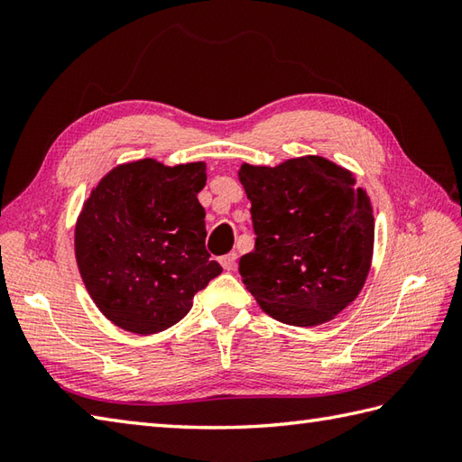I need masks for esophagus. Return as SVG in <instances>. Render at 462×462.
Segmentation results:
<instances>
[{
	"label": "esophagus",
	"mask_w": 462,
	"mask_h": 462,
	"mask_svg": "<svg viewBox=\"0 0 462 462\" xmlns=\"http://www.w3.org/2000/svg\"><path fill=\"white\" fill-rule=\"evenodd\" d=\"M236 260H238V254L230 252V254H226V256L220 258V263H222V268L226 272H232L234 268H236Z\"/></svg>",
	"instance_id": "esophagus-1"
}]
</instances>
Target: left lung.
Instances as JSON below:
<instances>
[{"mask_svg":"<svg viewBox=\"0 0 462 462\" xmlns=\"http://www.w3.org/2000/svg\"><path fill=\"white\" fill-rule=\"evenodd\" d=\"M238 179L252 202L256 246L240 276L260 308L288 326L326 323L367 280L375 218L356 176L323 156L278 166L244 162Z\"/></svg>","mask_w":462,"mask_h":462,"instance_id":"obj_1","label":"left lung"}]
</instances>
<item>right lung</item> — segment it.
I'll use <instances>...</instances> for the list:
<instances>
[{
  "label": "right lung",
  "mask_w": 462,
  "mask_h": 462,
  "mask_svg": "<svg viewBox=\"0 0 462 462\" xmlns=\"http://www.w3.org/2000/svg\"><path fill=\"white\" fill-rule=\"evenodd\" d=\"M204 162L143 159L115 166L85 200L75 226L77 266L95 306L116 328L139 336L164 331L220 276L204 246Z\"/></svg>",
  "instance_id": "1"
}]
</instances>
